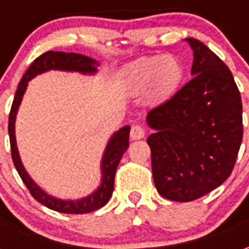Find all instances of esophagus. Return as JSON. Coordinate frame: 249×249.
<instances>
[{
	"label": "esophagus",
	"mask_w": 249,
	"mask_h": 249,
	"mask_svg": "<svg viewBox=\"0 0 249 249\" xmlns=\"http://www.w3.org/2000/svg\"><path fill=\"white\" fill-rule=\"evenodd\" d=\"M145 136V129L141 125H133L130 128V139L132 140H140Z\"/></svg>",
	"instance_id": "obj_1"
}]
</instances>
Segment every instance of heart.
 <instances>
[{
    "label": "heart",
    "instance_id": "heart-1",
    "mask_svg": "<svg viewBox=\"0 0 249 249\" xmlns=\"http://www.w3.org/2000/svg\"><path fill=\"white\" fill-rule=\"evenodd\" d=\"M181 73V65L175 57H144L128 68L125 87L133 94H141L148 90L151 100H162L175 92Z\"/></svg>",
    "mask_w": 249,
    "mask_h": 249
}]
</instances>
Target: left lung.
<instances>
[{
    "label": "left lung",
    "mask_w": 249,
    "mask_h": 249,
    "mask_svg": "<svg viewBox=\"0 0 249 249\" xmlns=\"http://www.w3.org/2000/svg\"><path fill=\"white\" fill-rule=\"evenodd\" d=\"M193 49V77L149 110L148 137L157 192L187 203L224 183L243 140V105L228 66L203 42Z\"/></svg>",
    "instance_id": "8db88e82"
}]
</instances>
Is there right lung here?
Returning <instances> with one entry per match:
<instances>
[{"mask_svg": "<svg viewBox=\"0 0 249 249\" xmlns=\"http://www.w3.org/2000/svg\"><path fill=\"white\" fill-rule=\"evenodd\" d=\"M96 65L97 62L89 58V57L76 54V53H65V52H45L44 54L37 57L35 61L30 64L28 71H25L24 77L21 78L18 84V88L14 94L13 104L10 108L9 113V139H10V149H12V159H13L14 167L18 172L19 178H22V181L29 189L30 195L48 208L61 212V213H89L96 209L101 208L105 204L108 203L109 198L112 196L114 187V175L116 169L119 165L121 157L125 153V151L129 146V126H124L114 133L113 137L109 141L108 146L105 149L103 157V181L97 191L92 193L90 196H88L77 201H64L58 200L46 195L42 189L37 187L35 181L29 178V175L22 167V162L19 160L18 151L16 145V136H14V120H16V113L21 103V98L24 96L25 89L28 85V81L30 78L37 76L38 73L49 71V69H58V71H76L81 73H93L96 71Z\"/></svg>", "mask_w": 249, "mask_h": 249, "instance_id": "1", "label": "right lung"}]
</instances>
